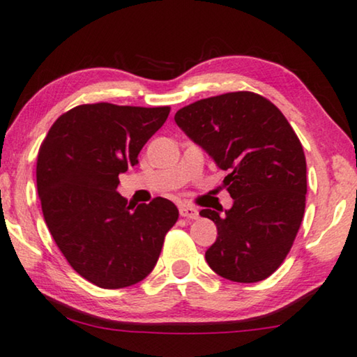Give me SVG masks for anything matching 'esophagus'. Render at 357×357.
<instances>
[{
	"instance_id": "esophagus-1",
	"label": "esophagus",
	"mask_w": 357,
	"mask_h": 357,
	"mask_svg": "<svg viewBox=\"0 0 357 357\" xmlns=\"http://www.w3.org/2000/svg\"><path fill=\"white\" fill-rule=\"evenodd\" d=\"M180 215L183 218H188V220H197V218H199V212H197L195 207L182 206L180 207Z\"/></svg>"
}]
</instances>
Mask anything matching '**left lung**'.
Returning a JSON list of instances; mask_svg holds the SVG:
<instances>
[{
    "label": "left lung",
    "instance_id": "left-lung-1",
    "mask_svg": "<svg viewBox=\"0 0 357 357\" xmlns=\"http://www.w3.org/2000/svg\"><path fill=\"white\" fill-rule=\"evenodd\" d=\"M175 123L228 175L229 211L202 209L217 225L206 260L218 276L259 282L281 266L303 220V146L274 103L249 91L202 98L180 108Z\"/></svg>",
    "mask_w": 357,
    "mask_h": 357
}]
</instances>
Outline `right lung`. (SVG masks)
<instances>
[{"mask_svg": "<svg viewBox=\"0 0 357 357\" xmlns=\"http://www.w3.org/2000/svg\"><path fill=\"white\" fill-rule=\"evenodd\" d=\"M171 107L84 103L56 119L36 160L46 225L70 266L102 289L134 286L153 271L178 218L172 201L135 209L116 193Z\"/></svg>", "mask_w": 357, "mask_h": 357, "instance_id": "add662e5", "label": "right lung"}]
</instances>
